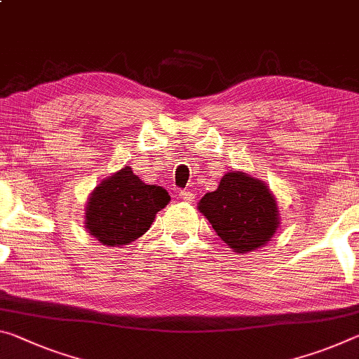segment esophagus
Wrapping results in <instances>:
<instances>
[{"instance_id": "1", "label": "esophagus", "mask_w": 359, "mask_h": 359, "mask_svg": "<svg viewBox=\"0 0 359 359\" xmlns=\"http://www.w3.org/2000/svg\"><path fill=\"white\" fill-rule=\"evenodd\" d=\"M179 198H180L182 201H187V203L195 201V195H193L191 191H187V190H182V191H179Z\"/></svg>"}]
</instances>
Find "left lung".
Segmentation results:
<instances>
[{"label":"left lung","mask_w":359,"mask_h":359,"mask_svg":"<svg viewBox=\"0 0 359 359\" xmlns=\"http://www.w3.org/2000/svg\"><path fill=\"white\" fill-rule=\"evenodd\" d=\"M198 210L220 240L240 254L269 243L280 225L278 204L269 187L240 170L226 172L217 190L201 198Z\"/></svg>","instance_id":"8db88e82"}]
</instances>
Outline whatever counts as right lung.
<instances>
[{
	"label": "right lung",
	"instance_id": "add662e5",
	"mask_svg": "<svg viewBox=\"0 0 359 359\" xmlns=\"http://www.w3.org/2000/svg\"><path fill=\"white\" fill-rule=\"evenodd\" d=\"M169 201L163 187L144 184L126 166L90 193L84 224L90 236L104 246L119 248L144 235Z\"/></svg>",
	"mask_w": 359,
	"mask_h": 359
}]
</instances>
